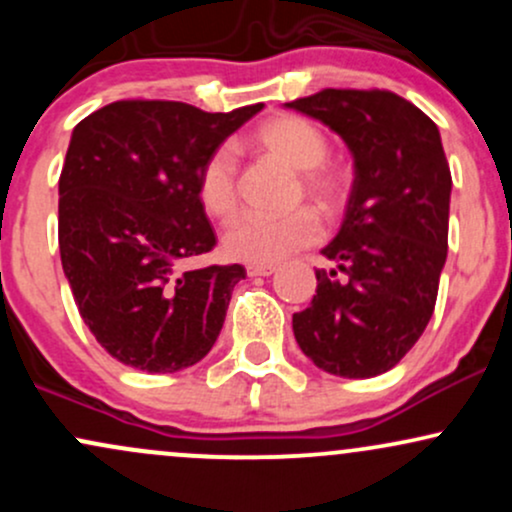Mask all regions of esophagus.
Listing matches in <instances>:
<instances>
[{
    "label": "esophagus",
    "instance_id": "obj_1",
    "mask_svg": "<svg viewBox=\"0 0 512 512\" xmlns=\"http://www.w3.org/2000/svg\"><path fill=\"white\" fill-rule=\"evenodd\" d=\"M274 272V264H248V276H272Z\"/></svg>",
    "mask_w": 512,
    "mask_h": 512
}]
</instances>
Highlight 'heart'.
Segmentation results:
<instances>
[{"label": "heart", "mask_w": 512, "mask_h": 512, "mask_svg": "<svg viewBox=\"0 0 512 512\" xmlns=\"http://www.w3.org/2000/svg\"><path fill=\"white\" fill-rule=\"evenodd\" d=\"M255 144L284 166L298 170L305 195L320 207H332L339 199L337 170L325 166L327 137L315 122L301 115H274L255 129ZM199 202L216 219H231L236 214V158L228 149L214 151L197 180ZM320 221L310 211L298 209L284 216L248 214L238 219L223 236V250L231 260L245 264H276L293 252L308 248L320 238Z\"/></svg>", "instance_id": "b5f03b06"}]
</instances>
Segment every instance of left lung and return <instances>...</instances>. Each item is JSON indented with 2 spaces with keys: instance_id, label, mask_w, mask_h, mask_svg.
Masks as SVG:
<instances>
[{
  "instance_id": "1",
  "label": "left lung",
  "mask_w": 512,
  "mask_h": 512,
  "mask_svg": "<svg viewBox=\"0 0 512 512\" xmlns=\"http://www.w3.org/2000/svg\"><path fill=\"white\" fill-rule=\"evenodd\" d=\"M286 108L330 127L354 158L339 233L293 334L317 368L373 378L419 342L448 257L450 166L440 132L390 91H327Z\"/></svg>"
}]
</instances>
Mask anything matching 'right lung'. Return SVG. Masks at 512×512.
Masks as SVG:
<instances>
[{
  "mask_svg": "<svg viewBox=\"0 0 512 512\" xmlns=\"http://www.w3.org/2000/svg\"><path fill=\"white\" fill-rule=\"evenodd\" d=\"M262 108L117 101L74 127L60 175L62 269L88 330L125 366L178 373L219 337L245 267L180 262L216 245L199 170Z\"/></svg>",
  "mask_w": 512,
  "mask_h": 512,
  "instance_id": "obj_1",
  "label": "right lung"
}]
</instances>
